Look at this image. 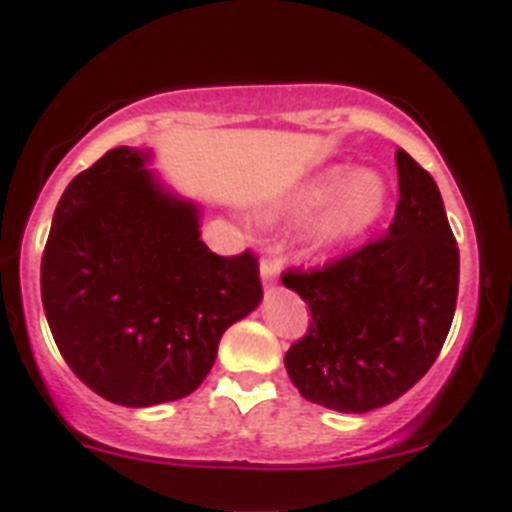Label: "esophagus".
Here are the masks:
<instances>
[{"instance_id": "34e87169", "label": "esophagus", "mask_w": 512, "mask_h": 512, "mask_svg": "<svg viewBox=\"0 0 512 512\" xmlns=\"http://www.w3.org/2000/svg\"><path fill=\"white\" fill-rule=\"evenodd\" d=\"M260 275H262V281H265V283L275 281V278H278V265H275L273 257L262 255V260H260Z\"/></svg>"}]
</instances>
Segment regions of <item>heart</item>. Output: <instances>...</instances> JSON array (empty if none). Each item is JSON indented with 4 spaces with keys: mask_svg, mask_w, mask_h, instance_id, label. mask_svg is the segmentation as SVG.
<instances>
[{
    "mask_svg": "<svg viewBox=\"0 0 512 512\" xmlns=\"http://www.w3.org/2000/svg\"><path fill=\"white\" fill-rule=\"evenodd\" d=\"M322 207L325 211L311 226V242L335 247L366 234L384 216L386 185L376 172L332 167L293 198L296 213H314Z\"/></svg>",
    "mask_w": 512,
    "mask_h": 512,
    "instance_id": "1",
    "label": "heart"
}]
</instances>
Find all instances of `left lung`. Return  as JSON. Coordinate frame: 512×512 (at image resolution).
<instances>
[{
  "label": "left lung",
  "instance_id": "obj_1",
  "mask_svg": "<svg viewBox=\"0 0 512 512\" xmlns=\"http://www.w3.org/2000/svg\"><path fill=\"white\" fill-rule=\"evenodd\" d=\"M399 201L384 237L322 268H288L283 286L309 304V330L286 353L304 399L337 412H371L428 373L459 296V247L441 190L397 149Z\"/></svg>",
  "mask_w": 512,
  "mask_h": 512
}]
</instances>
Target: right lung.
<instances>
[{
    "label": "right lung",
    "instance_id": "add662e5",
    "mask_svg": "<svg viewBox=\"0 0 512 512\" xmlns=\"http://www.w3.org/2000/svg\"><path fill=\"white\" fill-rule=\"evenodd\" d=\"M146 154L110 149L61 195L41 260L48 327L77 379L108 402L188 397L226 327L262 299L250 250L221 257L198 208L164 193Z\"/></svg>",
    "mask_w": 512,
    "mask_h": 512
}]
</instances>
